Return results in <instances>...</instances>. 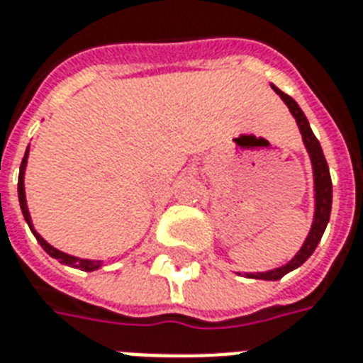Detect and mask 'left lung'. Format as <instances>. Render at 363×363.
I'll return each instance as SVG.
<instances>
[{
    "label": "left lung",
    "mask_w": 363,
    "mask_h": 363,
    "mask_svg": "<svg viewBox=\"0 0 363 363\" xmlns=\"http://www.w3.org/2000/svg\"><path fill=\"white\" fill-rule=\"evenodd\" d=\"M272 89L281 96V101L286 102L289 112L293 114V118L297 120V125L301 129V135H303V143L306 146V152L311 156L312 169H314V192H316V211H314V223H312V228L308 232V236L304 240L303 247L298 251L297 255L293 257L291 261L287 262L286 267L274 268V270H268V272H255L247 274L249 278H255V280H280L284 278L287 272H291L295 268H298L303 264L308 257L314 253V249L318 247V243L322 240L323 230L329 223V215H331V200H333V184H331V175H329L328 162H325V156H323L322 146L318 143V138L314 137L311 125H308V120L306 116L303 114V110L298 108V104L293 101L291 96L281 93L278 87Z\"/></svg>",
    "instance_id": "left-lung-1"
}]
</instances>
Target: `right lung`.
Listing matches in <instances>:
<instances>
[{"label": "right lung", "instance_id": "add662e5", "mask_svg": "<svg viewBox=\"0 0 363 363\" xmlns=\"http://www.w3.org/2000/svg\"><path fill=\"white\" fill-rule=\"evenodd\" d=\"M26 162H28V150L22 157V163H21V173H18V201H21V209H22V215H24V220L28 223L30 226V230L34 232L35 240L40 242V245L45 249L47 253L52 257V259H59V262L62 264H68V267H74V268H79V270H85V272H91V270H96V268H101L102 261H89V259H77V257H72V255H66L59 249H55L52 245L43 240V238L34 230V226H32V218H30V213H28V206H26V194H24V169H26Z\"/></svg>", "mask_w": 363, "mask_h": 363}]
</instances>
